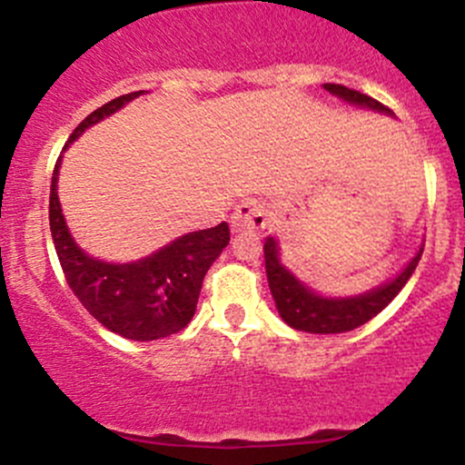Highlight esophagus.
Wrapping results in <instances>:
<instances>
[{
  "label": "esophagus",
  "mask_w": 465,
  "mask_h": 465,
  "mask_svg": "<svg viewBox=\"0 0 465 465\" xmlns=\"http://www.w3.org/2000/svg\"><path fill=\"white\" fill-rule=\"evenodd\" d=\"M232 232H262L267 227V206L259 200H250L236 206L232 213Z\"/></svg>",
  "instance_id": "obj_1"
}]
</instances>
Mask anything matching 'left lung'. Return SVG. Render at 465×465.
<instances>
[{
	"instance_id": "1",
	"label": "left lung",
	"mask_w": 465,
	"mask_h": 465,
	"mask_svg": "<svg viewBox=\"0 0 465 465\" xmlns=\"http://www.w3.org/2000/svg\"><path fill=\"white\" fill-rule=\"evenodd\" d=\"M323 89H328L332 96L341 98L349 105L367 107V110L380 112V114L393 116V112L389 107H384L382 103L367 96V94H360L344 85H335V83H326ZM423 245L425 242H420L414 259L407 262L387 283H380L378 288H371L360 294H351V297H326V294H320L311 285L303 283L297 274H292L283 265L279 242H276L274 236H267L262 252H265L267 283H270V292L276 303V311H279L281 320L288 323L290 328H294V331L315 332V335H332V332L353 331V328L373 320L405 288V283L414 274L416 265H419L420 254H423Z\"/></svg>"
}]
</instances>
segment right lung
<instances>
[{
  "instance_id": "1",
  "label": "right lung",
  "mask_w": 465,
  "mask_h": 465,
  "mask_svg": "<svg viewBox=\"0 0 465 465\" xmlns=\"http://www.w3.org/2000/svg\"><path fill=\"white\" fill-rule=\"evenodd\" d=\"M142 94L143 89L124 94L94 110L74 130L63 153L87 128L101 124ZM60 163L63 154L55 162L51 177L49 224L55 254L78 302L94 320L125 340L153 341L182 331L193 320L206 270L229 245L227 223L184 233L139 261L107 262L94 259L74 241L63 215L58 198Z\"/></svg>"
}]
</instances>
